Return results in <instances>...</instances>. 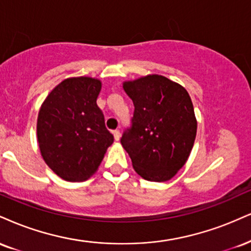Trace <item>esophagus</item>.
<instances>
[{"mask_svg": "<svg viewBox=\"0 0 251 251\" xmlns=\"http://www.w3.org/2000/svg\"><path fill=\"white\" fill-rule=\"evenodd\" d=\"M113 135H114V140H116V141H119L120 137H122V134H120L119 129H116V131H113Z\"/></svg>", "mask_w": 251, "mask_h": 251, "instance_id": "obj_1", "label": "esophagus"}]
</instances>
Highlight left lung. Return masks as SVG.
<instances>
[{
	"label": "left lung",
	"mask_w": 251,
	"mask_h": 251,
	"mask_svg": "<svg viewBox=\"0 0 251 251\" xmlns=\"http://www.w3.org/2000/svg\"><path fill=\"white\" fill-rule=\"evenodd\" d=\"M134 105L123 147L134 171L145 180L164 182L183 167L191 154L198 123L188 92L160 75L124 81Z\"/></svg>",
	"instance_id": "8db88e82"
}]
</instances>
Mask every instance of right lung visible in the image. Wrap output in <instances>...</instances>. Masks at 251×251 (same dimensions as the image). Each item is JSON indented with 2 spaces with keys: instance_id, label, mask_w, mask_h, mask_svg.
Listing matches in <instances>:
<instances>
[{
  "instance_id": "1",
  "label": "right lung",
  "mask_w": 251,
  "mask_h": 251,
  "mask_svg": "<svg viewBox=\"0 0 251 251\" xmlns=\"http://www.w3.org/2000/svg\"><path fill=\"white\" fill-rule=\"evenodd\" d=\"M100 90L101 81L96 78H68L39 108L37 141L42 158L66 181L89 179L113 143L97 105Z\"/></svg>"
}]
</instances>
